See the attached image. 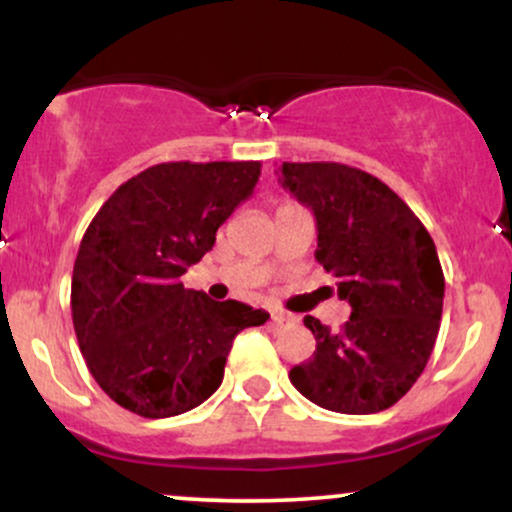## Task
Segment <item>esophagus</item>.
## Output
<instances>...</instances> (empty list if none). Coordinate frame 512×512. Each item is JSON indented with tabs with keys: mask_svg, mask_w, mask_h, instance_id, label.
<instances>
[{
	"mask_svg": "<svg viewBox=\"0 0 512 512\" xmlns=\"http://www.w3.org/2000/svg\"><path fill=\"white\" fill-rule=\"evenodd\" d=\"M269 322H272L274 327H281V325H289V322H293V317L286 313H272V320Z\"/></svg>",
	"mask_w": 512,
	"mask_h": 512,
	"instance_id": "34e87169",
	"label": "esophagus"
}]
</instances>
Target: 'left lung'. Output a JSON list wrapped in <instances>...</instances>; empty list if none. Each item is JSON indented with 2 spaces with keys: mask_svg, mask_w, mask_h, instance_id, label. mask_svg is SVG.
<instances>
[{
  "mask_svg": "<svg viewBox=\"0 0 512 512\" xmlns=\"http://www.w3.org/2000/svg\"><path fill=\"white\" fill-rule=\"evenodd\" d=\"M279 182L315 214V257L337 276L351 317L339 332L303 322L315 351L291 368L317 407L375 414L424 373L443 315L445 276L433 238L383 180L344 163H284Z\"/></svg>",
  "mask_w": 512,
  "mask_h": 512,
  "instance_id": "8db88e82",
  "label": "left lung"
}]
</instances>
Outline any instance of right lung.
<instances>
[{"label":"right lung","instance_id":"add662e5","mask_svg":"<svg viewBox=\"0 0 512 512\" xmlns=\"http://www.w3.org/2000/svg\"><path fill=\"white\" fill-rule=\"evenodd\" d=\"M260 161L158 163L120 185L88 223L72 276V320L96 383L144 419L219 390L233 339L269 313L211 301L180 276L260 180Z\"/></svg>","mask_w":512,"mask_h":512}]
</instances>
